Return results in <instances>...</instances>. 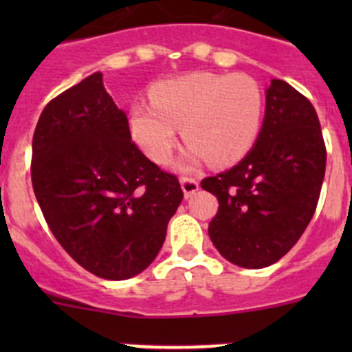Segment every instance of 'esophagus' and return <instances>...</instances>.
<instances>
[{"mask_svg":"<svg viewBox=\"0 0 352 352\" xmlns=\"http://www.w3.org/2000/svg\"><path fill=\"white\" fill-rule=\"evenodd\" d=\"M180 186H182L184 196H186V199L192 197L199 189V182L196 179H192V177H182V179H180Z\"/></svg>","mask_w":352,"mask_h":352,"instance_id":"esophagus-1","label":"esophagus"}]
</instances>
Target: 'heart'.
<instances>
[{"mask_svg":"<svg viewBox=\"0 0 352 352\" xmlns=\"http://www.w3.org/2000/svg\"><path fill=\"white\" fill-rule=\"evenodd\" d=\"M262 113L264 94L248 74L192 73L153 87L151 105L134 104L129 131L144 155L160 165L172 156L179 127L190 144L180 168H194L204 160L225 166L254 146Z\"/></svg>","mask_w":352,"mask_h":352,"instance_id":"obj_1","label":"heart"}]
</instances>
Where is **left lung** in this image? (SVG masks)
Segmentation results:
<instances>
[{
  "mask_svg": "<svg viewBox=\"0 0 352 352\" xmlns=\"http://www.w3.org/2000/svg\"><path fill=\"white\" fill-rule=\"evenodd\" d=\"M325 162L314 105L286 81L272 80L254 148L233 168L201 182L219 202L208 228L219 254L247 269L286 255L314 218Z\"/></svg>",
  "mask_w": 352,
  "mask_h": 352,
  "instance_id": "1",
  "label": "left lung"
}]
</instances>
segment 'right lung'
I'll list each match as a JSON object with an SVG mask.
<instances>
[{
    "label": "right lung",
    "mask_w": 352,
    "mask_h": 352,
    "mask_svg": "<svg viewBox=\"0 0 352 352\" xmlns=\"http://www.w3.org/2000/svg\"><path fill=\"white\" fill-rule=\"evenodd\" d=\"M32 186L61 247L110 281L143 272L182 202L175 175L131 141L129 122L94 73L52 98L32 140Z\"/></svg>",
    "instance_id": "right-lung-1"
}]
</instances>
